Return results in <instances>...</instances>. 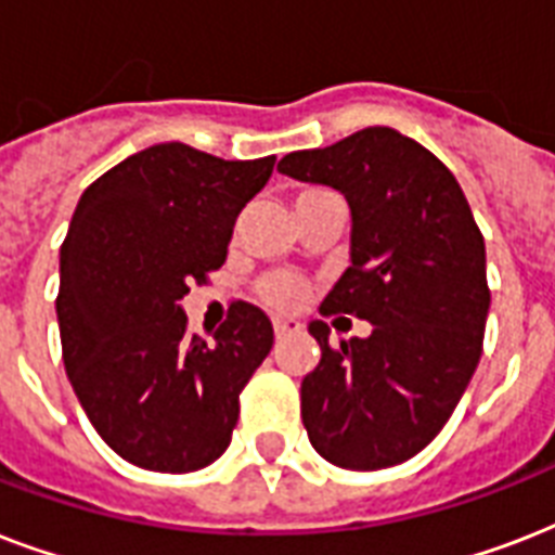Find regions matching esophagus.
<instances>
[{
  "instance_id": "1",
  "label": "esophagus",
  "mask_w": 555,
  "mask_h": 555,
  "mask_svg": "<svg viewBox=\"0 0 555 555\" xmlns=\"http://www.w3.org/2000/svg\"><path fill=\"white\" fill-rule=\"evenodd\" d=\"M273 331H276L279 339H285V337H294V334H299V331H302V325H299L296 320H273Z\"/></svg>"
}]
</instances>
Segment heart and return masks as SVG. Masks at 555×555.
Masks as SVG:
<instances>
[{
	"label": "heart",
	"mask_w": 555,
	"mask_h": 555,
	"mask_svg": "<svg viewBox=\"0 0 555 555\" xmlns=\"http://www.w3.org/2000/svg\"><path fill=\"white\" fill-rule=\"evenodd\" d=\"M320 186H305V190L296 192L294 204H302V201L313 198V195H320ZM259 296L270 308H279V311H294L299 305L305 302V296H308V285H305L302 279L287 276V273H273V276H264L259 282Z\"/></svg>",
	"instance_id": "b5f03b06"
}]
</instances>
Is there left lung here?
<instances>
[{
	"label": "left lung",
	"mask_w": 555,
	"mask_h": 555,
	"mask_svg": "<svg viewBox=\"0 0 555 555\" xmlns=\"http://www.w3.org/2000/svg\"><path fill=\"white\" fill-rule=\"evenodd\" d=\"M279 172L348 198L351 268L320 313L374 325L339 343L322 320L308 325L322 348L302 379L308 438L343 469L403 464L443 429L481 360L490 285L473 209L443 160L388 126L291 152Z\"/></svg>",
	"instance_id": "left-lung-1"
}]
</instances>
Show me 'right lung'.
Wrapping results in <instances>:
<instances>
[{
  "mask_svg": "<svg viewBox=\"0 0 555 555\" xmlns=\"http://www.w3.org/2000/svg\"><path fill=\"white\" fill-rule=\"evenodd\" d=\"M273 160L158 143L103 172L74 209L60 247L63 363L100 438L141 469L212 464L270 354L273 325L256 305L233 299L207 343L178 302L224 264L235 218Z\"/></svg>",
  "mask_w": 555,
  "mask_h": 555,
  "instance_id": "1",
  "label": "right lung"
}]
</instances>
